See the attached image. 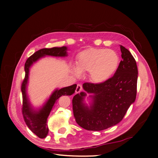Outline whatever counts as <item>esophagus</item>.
<instances>
[{
  "mask_svg": "<svg viewBox=\"0 0 158 158\" xmlns=\"http://www.w3.org/2000/svg\"><path fill=\"white\" fill-rule=\"evenodd\" d=\"M82 85L81 84H77V88H76V90H75V92L77 93H80L82 90Z\"/></svg>",
  "mask_w": 158,
  "mask_h": 158,
  "instance_id": "esophagus-1",
  "label": "esophagus"
}]
</instances>
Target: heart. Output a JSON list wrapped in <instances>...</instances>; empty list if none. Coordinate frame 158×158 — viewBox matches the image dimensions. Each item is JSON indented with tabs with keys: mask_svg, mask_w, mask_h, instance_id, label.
<instances>
[{
	"mask_svg": "<svg viewBox=\"0 0 158 158\" xmlns=\"http://www.w3.org/2000/svg\"><path fill=\"white\" fill-rule=\"evenodd\" d=\"M120 57L116 51L102 48H89L77 56V68L73 70L77 75L88 73L90 79L95 84L107 81L118 70Z\"/></svg>",
	"mask_w": 158,
	"mask_h": 158,
	"instance_id": "1",
	"label": "heart"
}]
</instances>
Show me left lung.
Listing matches in <instances>:
<instances>
[{"label": "left lung", "instance_id": "1", "mask_svg": "<svg viewBox=\"0 0 158 158\" xmlns=\"http://www.w3.org/2000/svg\"><path fill=\"white\" fill-rule=\"evenodd\" d=\"M122 60L116 74L102 84L84 83V90L91 95L92 104L84 103L86 93H80L73 99V114L79 126L87 130L100 131L122 121L137 95L138 69L129 50L121 45Z\"/></svg>", "mask_w": 158, "mask_h": 158}]
</instances>
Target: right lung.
I'll use <instances>...</instances> for the list:
<instances>
[{
  "instance_id": "obj_1",
  "label": "right lung",
  "mask_w": 158,
  "mask_h": 158,
  "mask_svg": "<svg viewBox=\"0 0 158 158\" xmlns=\"http://www.w3.org/2000/svg\"><path fill=\"white\" fill-rule=\"evenodd\" d=\"M67 49L68 48L66 47H53L50 49L44 48V49L37 51L26 61L24 66L25 77L21 87L23 98L22 114L26 124L27 125L29 129L39 138H45L48 135L49 129H48L47 124V118L49 116L50 112L52 111L53 107L54 106L56 102L60 96L73 95L75 92L77 84L54 90V92L50 96L49 99L43 106V107L40 109L38 111H35L31 107L27 98V95H26V85L28 84L29 69L33 63L36 62L37 60L44 56H52L56 57L66 56L68 55L67 54Z\"/></svg>"
}]
</instances>
